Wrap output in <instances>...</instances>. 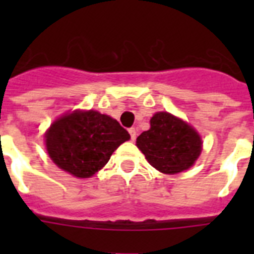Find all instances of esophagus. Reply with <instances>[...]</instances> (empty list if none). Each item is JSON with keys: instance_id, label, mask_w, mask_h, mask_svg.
<instances>
[{"instance_id": "34e87169", "label": "esophagus", "mask_w": 254, "mask_h": 254, "mask_svg": "<svg viewBox=\"0 0 254 254\" xmlns=\"http://www.w3.org/2000/svg\"><path fill=\"white\" fill-rule=\"evenodd\" d=\"M129 134H130L131 141H134L135 137H137V130H135V127H130V129H129Z\"/></svg>"}]
</instances>
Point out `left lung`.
I'll return each instance as SVG.
<instances>
[{
    "mask_svg": "<svg viewBox=\"0 0 254 254\" xmlns=\"http://www.w3.org/2000/svg\"><path fill=\"white\" fill-rule=\"evenodd\" d=\"M199 133L183 120L167 112H157L150 129L137 137V147L151 166L163 174H178L190 169L201 153Z\"/></svg>",
    "mask_w": 254,
    "mask_h": 254,
    "instance_id": "8db88e82",
    "label": "left lung"
}]
</instances>
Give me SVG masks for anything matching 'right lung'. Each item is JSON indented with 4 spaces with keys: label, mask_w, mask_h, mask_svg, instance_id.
Instances as JSON below:
<instances>
[{
    "label": "right lung",
    "mask_w": 254,
    "mask_h": 254,
    "mask_svg": "<svg viewBox=\"0 0 254 254\" xmlns=\"http://www.w3.org/2000/svg\"><path fill=\"white\" fill-rule=\"evenodd\" d=\"M129 138L130 134L117 120L92 109L65 113L45 134L50 158L76 178H91Z\"/></svg>",
    "instance_id": "1"
}]
</instances>
